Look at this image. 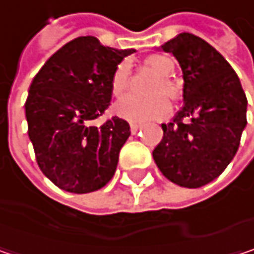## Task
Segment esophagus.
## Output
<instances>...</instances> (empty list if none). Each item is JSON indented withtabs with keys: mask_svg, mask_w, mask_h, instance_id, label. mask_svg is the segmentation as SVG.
<instances>
[{
	"mask_svg": "<svg viewBox=\"0 0 254 254\" xmlns=\"http://www.w3.org/2000/svg\"><path fill=\"white\" fill-rule=\"evenodd\" d=\"M139 127H141V125H138V124H130V132L132 133H136Z\"/></svg>",
	"mask_w": 254,
	"mask_h": 254,
	"instance_id": "obj_1",
	"label": "esophagus"
}]
</instances>
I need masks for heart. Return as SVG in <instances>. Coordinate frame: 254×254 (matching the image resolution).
Returning <instances> with one entry per match:
<instances>
[{
  "label": "heart",
  "instance_id": "obj_1",
  "mask_svg": "<svg viewBox=\"0 0 254 254\" xmlns=\"http://www.w3.org/2000/svg\"><path fill=\"white\" fill-rule=\"evenodd\" d=\"M145 66L156 72L160 79H157L150 92L154 95L150 97H138V95H127L121 101H118L115 110L116 113L130 122H148L165 118L169 113V103L164 97L175 100L178 89L175 83L168 76L174 72V62L166 56H151L145 60ZM129 66L127 63H121L113 75H112V94L115 97H122L129 86Z\"/></svg>",
  "mask_w": 254,
  "mask_h": 254
}]
</instances>
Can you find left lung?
Listing matches in <instances>:
<instances>
[{"label": "left lung", "mask_w": 254, "mask_h": 254, "mask_svg": "<svg viewBox=\"0 0 254 254\" xmlns=\"http://www.w3.org/2000/svg\"><path fill=\"white\" fill-rule=\"evenodd\" d=\"M162 50L182 69L184 106L171 124H162L153 159L171 182L200 188L234 159L247 124V98L234 69L204 39L179 33Z\"/></svg>", "instance_id": "1"}]
</instances>
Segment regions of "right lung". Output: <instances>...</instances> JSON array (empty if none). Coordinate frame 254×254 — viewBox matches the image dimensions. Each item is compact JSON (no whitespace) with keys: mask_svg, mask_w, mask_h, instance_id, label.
Here are the masks:
<instances>
[{"mask_svg":"<svg viewBox=\"0 0 254 254\" xmlns=\"http://www.w3.org/2000/svg\"><path fill=\"white\" fill-rule=\"evenodd\" d=\"M133 51L79 36L56 51L33 77L25 103L27 135L39 169L59 188L86 194L115 175L129 124L118 116L100 127L91 121L109 109L112 75Z\"/></svg>","mask_w":254,"mask_h":254,"instance_id":"add662e5","label":"right lung"}]
</instances>
